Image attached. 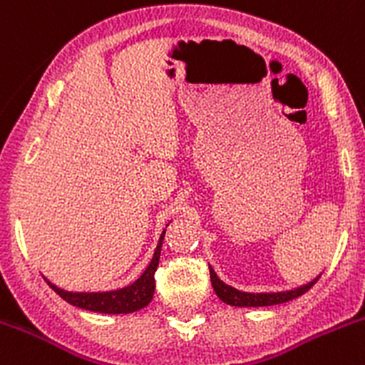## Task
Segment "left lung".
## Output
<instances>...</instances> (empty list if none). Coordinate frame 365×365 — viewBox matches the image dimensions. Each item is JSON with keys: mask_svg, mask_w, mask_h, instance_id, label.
Returning <instances> with one entry per match:
<instances>
[{"mask_svg": "<svg viewBox=\"0 0 365 365\" xmlns=\"http://www.w3.org/2000/svg\"><path fill=\"white\" fill-rule=\"evenodd\" d=\"M209 270H210V283H212V288L214 292H216V295L220 297L225 304H230V306H237V307H262V306H276V304L288 302V300H294L297 297L306 294V292L309 290V288H313V284L320 279V276L314 277L311 283L295 288V290L276 292V294H250V292H240L237 288L225 284L223 281L216 276V272H214V269L210 265H209Z\"/></svg>", "mask_w": 365, "mask_h": 365, "instance_id": "8db88e82", "label": "left lung"}]
</instances>
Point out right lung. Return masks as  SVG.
I'll list each match as a JSON object with an SVG mask.
<instances>
[{
	"label": "right lung",
	"instance_id": "1",
	"mask_svg": "<svg viewBox=\"0 0 365 365\" xmlns=\"http://www.w3.org/2000/svg\"><path fill=\"white\" fill-rule=\"evenodd\" d=\"M163 237L165 230L163 234H161L160 240H158L155 255H153L151 262H149L148 269L142 272V276L138 277L137 281H133L131 284H128V287L119 288V290L91 292V294H89V292H66L63 290V288H58L56 284H52L51 281H47V284L56 292V294L61 297V299H65L66 302L71 304V306L105 314L135 313V311L148 306L153 300V295H155V272L158 269V262H160Z\"/></svg>",
	"mask_w": 365,
	"mask_h": 365
}]
</instances>
